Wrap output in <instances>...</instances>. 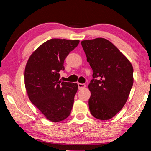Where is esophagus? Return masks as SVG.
<instances>
[{
  "label": "esophagus",
  "instance_id": "esophagus-1",
  "mask_svg": "<svg viewBox=\"0 0 151 151\" xmlns=\"http://www.w3.org/2000/svg\"><path fill=\"white\" fill-rule=\"evenodd\" d=\"M86 85L85 84H82V83H78V87L79 90H81V89H83L84 88H85Z\"/></svg>",
  "mask_w": 151,
  "mask_h": 151
}]
</instances>
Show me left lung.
Returning <instances> with one entry per match:
<instances>
[{
  "label": "left lung",
  "instance_id": "obj_1",
  "mask_svg": "<svg viewBox=\"0 0 151 151\" xmlns=\"http://www.w3.org/2000/svg\"><path fill=\"white\" fill-rule=\"evenodd\" d=\"M93 71L88 85V106L92 115L109 120L122 109L133 85V68L128 58L103 38L81 42Z\"/></svg>",
  "mask_w": 151,
  "mask_h": 151
}]
</instances>
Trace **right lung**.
I'll list each match as a JSON object with an SVG mask.
<instances>
[{
    "mask_svg": "<svg viewBox=\"0 0 151 151\" xmlns=\"http://www.w3.org/2000/svg\"><path fill=\"white\" fill-rule=\"evenodd\" d=\"M78 40L52 39L30 55L24 70V85L31 103L52 122L70 115L78 90L76 83L59 80L64 61L77 47Z\"/></svg>",
    "mask_w": 151,
    "mask_h": 151,
    "instance_id": "right-lung-1",
    "label": "right lung"
}]
</instances>
